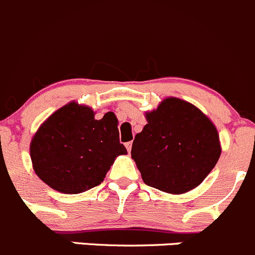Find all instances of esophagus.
<instances>
[{"mask_svg": "<svg viewBox=\"0 0 255 255\" xmlns=\"http://www.w3.org/2000/svg\"><path fill=\"white\" fill-rule=\"evenodd\" d=\"M126 148H127L128 152H130V149H132V142H127L126 143Z\"/></svg>", "mask_w": 255, "mask_h": 255, "instance_id": "esophagus-1", "label": "esophagus"}]
</instances>
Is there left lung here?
Returning a JSON list of instances; mask_svg holds the SVG:
<instances>
[{
    "label": "left lung",
    "instance_id": "1",
    "mask_svg": "<svg viewBox=\"0 0 255 255\" xmlns=\"http://www.w3.org/2000/svg\"><path fill=\"white\" fill-rule=\"evenodd\" d=\"M144 116L147 125L130 151L144 184L173 195L199 186L221 154L215 125L194 104L175 97Z\"/></svg>",
    "mask_w": 255,
    "mask_h": 255
}]
</instances>
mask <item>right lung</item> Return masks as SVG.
I'll use <instances>...</instances> for the list:
<instances>
[{
    "label": "right lung",
    "instance_id": "right-lung-1",
    "mask_svg": "<svg viewBox=\"0 0 255 255\" xmlns=\"http://www.w3.org/2000/svg\"><path fill=\"white\" fill-rule=\"evenodd\" d=\"M90 107L70 102L42 123L30 143L35 173L51 189L80 194L101 184L114 160L127 149L120 143L118 120L108 112L95 120Z\"/></svg>",
    "mask_w": 255,
    "mask_h": 255
}]
</instances>
